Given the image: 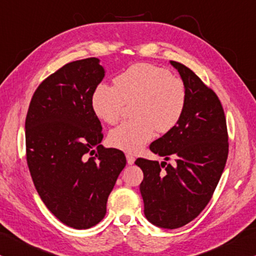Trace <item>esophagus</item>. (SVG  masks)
<instances>
[{
  "label": "esophagus",
  "instance_id": "obj_1",
  "mask_svg": "<svg viewBox=\"0 0 256 256\" xmlns=\"http://www.w3.org/2000/svg\"><path fill=\"white\" fill-rule=\"evenodd\" d=\"M126 160H128V165H132V164H134V156H132V154H128H128H126Z\"/></svg>",
  "mask_w": 256,
  "mask_h": 256
}]
</instances>
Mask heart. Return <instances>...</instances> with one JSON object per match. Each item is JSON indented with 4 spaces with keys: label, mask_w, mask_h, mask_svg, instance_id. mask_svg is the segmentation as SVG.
Segmentation results:
<instances>
[{
    "label": "heart",
    "mask_w": 256,
    "mask_h": 256,
    "mask_svg": "<svg viewBox=\"0 0 256 256\" xmlns=\"http://www.w3.org/2000/svg\"><path fill=\"white\" fill-rule=\"evenodd\" d=\"M114 86L102 83L94 88L91 104L94 114L108 124H116L126 104H132L134 120L122 122L108 134L111 146L136 153L152 140L156 130L168 134L182 117L186 88L168 70L137 63L114 77Z\"/></svg>",
    "instance_id": "obj_1"
}]
</instances>
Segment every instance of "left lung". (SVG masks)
<instances>
[{"mask_svg": "<svg viewBox=\"0 0 256 256\" xmlns=\"http://www.w3.org/2000/svg\"><path fill=\"white\" fill-rule=\"evenodd\" d=\"M186 88V106L178 125L150 145L176 164L138 158L144 173L140 193L146 219L174 230L185 226L210 202L228 156L226 117L219 98L192 70L171 60Z\"/></svg>", "mask_w": 256, "mask_h": 256, "instance_id": "left-lung-1", "label": "left lung"}]
</instances>
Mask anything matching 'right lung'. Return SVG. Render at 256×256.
<instances>
[{
	"mask_svg": "<svg viewBox=\"0 0 256 256\" xmlns=\"http://www.w3.org/2000/svg\"><path fill=\"white\" fill-rule=\"evenodd\" d=\"M105 76L96 57L68 63L36 88L26 118V162L48 210L66 226L86 230L106 213L108 198L126 165L105 148L91 98Z\"/></svg>",
	"mask_w": 256,
	"mask_h": 256,
	"instance_id": "1",
	"label": "right lung"
}]
</instances>
